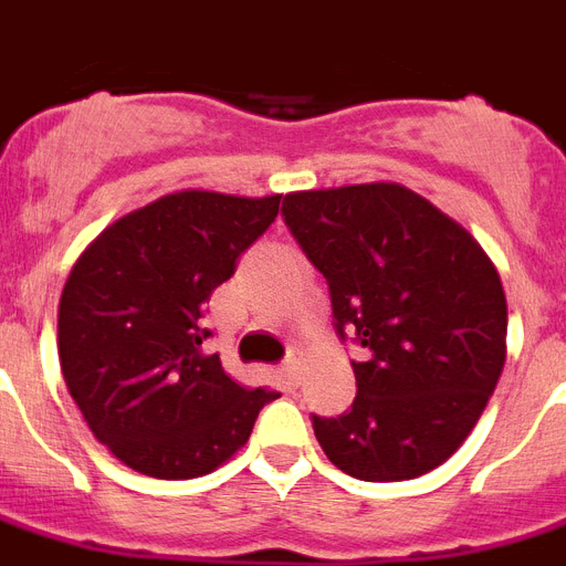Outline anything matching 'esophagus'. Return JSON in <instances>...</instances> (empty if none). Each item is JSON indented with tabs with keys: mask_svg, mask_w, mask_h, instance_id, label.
<instances>
[{
	"mask_svg": "<svg viewBox=\"0 0 566 566\" xmlns=\"http://www.w3.org/2000/svg\"><path fill=\"white\" fill-rule=\"evenodd\" d=\"M298 370H302V367H298V358L296 356L284 358L282 373H284V378H287L290 385H296V381H298Z\"/></svg>",
	"mask_w": 566,
	"mask_h": 566,
	"instance_id": "34e87169",
	"label": "esophagus"
}]
</instances>
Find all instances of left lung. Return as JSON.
<instances>
[{
    "instance_id": "8db88e82",
    "label": "left lung",
    "mask_w": 566,
    "mask_h": 566,
    "mask_svg": "<svg viewBox=\"0 0 566 566\" xmlns=\"http://www.w3.org/2000/svg\"><path fill=\"white\" fill-rule=\"evenodd\" d=\"M284 224L327 279L353 333L356 399L311 416L324 455L361 481L444 464L488 407L507 358V298L473 235L396 181L287 193Z\"/></svg>"
}]
</instances>
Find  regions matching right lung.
<instances>
[{"label":"right lung","instance_id":"obj_1","mask_svg":"<svg viewBox=\"0 0 566 566\" xmlns=\"http://www.w3.org/2000/svg\"><path fill=\"white\" fill-rule=\"evenodd\" d=\"M282 196L179 190L102 230L59 302V365L87 427L154 479L213 473L279 392L235 385L201 342L205 302L276 222Z\"/></svg>","mask_w":566,"mask_h":566}]
</instances>
